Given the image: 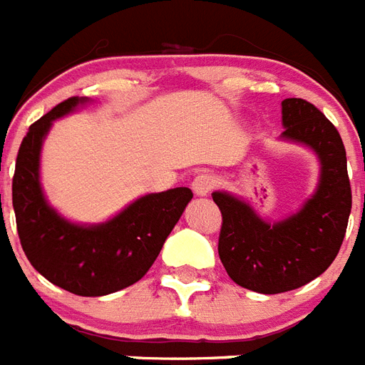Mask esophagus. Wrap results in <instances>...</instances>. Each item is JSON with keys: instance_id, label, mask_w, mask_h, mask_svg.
Wrapping results in <instances>:
<instances>
[{"instance_id": "1", "label": "esophagus", "mask_w": 365, "mask_h": 365, "mask_svg": "<svg viewBox=\"0 0 365 365\" xmlns=\"http://www.w3.org/2000/svg\"><path fill=\"white\" fill-rule=\"evenodd\" d=\"M215 185H217V180H215V177L211 173H207V171L197 173L194 177V180H192V188H194L197 196H207L215 188Z\"/></svg>"}]
</instances>
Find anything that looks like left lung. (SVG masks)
Here are the masks:
<instances>
[{
    "label": "left lung",
    "instance_id": "8db88e82",
    "mask_svg": "<svg viewBox=\"0 0 365 365\" xmlns=\"http://www.w3.org/2000/svg\"><path fill=\"white\" fill-rule=\"evenodd\" d=\"M282 137L319 154L322 173L314 196L282 222L256 217L245 201L215 192L222 212L218 256L230 279L260 294H281L322 275L339 252L352 207L346 153L337 128L302 98L282 101Z\"/></svg>",
    "mask_w": 365,
    "mask_h": 365
}]
</instances>
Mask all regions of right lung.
I'll return each mask as SVG.
<instances>
[{"label": "right lung", "instance_id": "right-lung-1", "mask_svg": "<svg viewBox=\"0 0 365 365\" xmlns=\"http://www.w3.org/2000/svg\"><path fill=\"white\" fill-rule=\"evenodd\" d=\"M81 101L69 98L30 126L14 165L13 207L20 245L46 281L77 296H105L150 269L194 194L185 186L148 194L109 222L90 228L58 217L41 192V143L52 120Z\"/></svg>", "mask_w": 365, "mask_h": 365}]
</instances>
